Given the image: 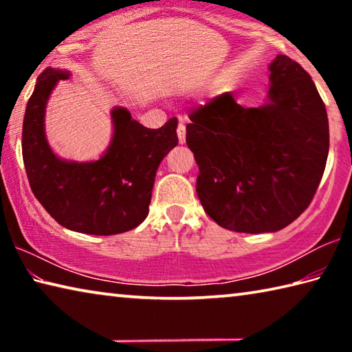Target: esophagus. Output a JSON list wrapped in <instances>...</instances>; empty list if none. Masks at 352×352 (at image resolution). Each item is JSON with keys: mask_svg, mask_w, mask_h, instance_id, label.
Listing matches in <instances>:
<instances>
[{"mask_svg": "<svg viewBox=\"0 0 352 352\" xmlns=\"http://www.w3.org/2000/svg\"><path fill=\"white\" fill-rule=\"evenodd\" d=\"M177 135H178V141H180V144H184V141H186V126H184L183 122H178Z\"/></svg>", "mask_w": 352, "mask_h": 352, "instance_id": "esophagus-1", "label": "esophagus"}]
</instances>
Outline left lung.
<instances>
[{
  "instance_id": "left-lung-1",
  "label": "left lung",
  "mask_w": 352,
  "mask_h": 352,
  "mask_svg": "<svg viewBox=\"0 0 352 352\" xmlns=\"http://www.w3.org/2000/svg\"><path fill=\"white\" fill-rule=\"evenodd\" d=\"M188 147L199 166L197 195L217 225L237 233L283 230L311 205L326 168L329 122L300 63L270 65L269 102L243 109L223 93L189 113Z\"/></svg>"
}]
</instances>
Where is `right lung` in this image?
<instances>
[{
  "mask_svg": "<svg viewBox=\"0 0 352 352\" xmlns=\"http://www.w3.org/2000/svg\"><path fill=\"white\" fill-rule=\"evenodd\" d=\"M68 73L47 68L38 76L23 122V162L31 189L57 223L77 233H126L147 217L155 174L177 146V118L147 129L124 109L111 111L115 135L93 163L57 158L45 138V107L52 88Z\"/></svg>",
  "mask_w": 352,
  "mask_h": 352,
  "instance_id": "obj_1",
  "label": "right lung"
}]
</instances>
